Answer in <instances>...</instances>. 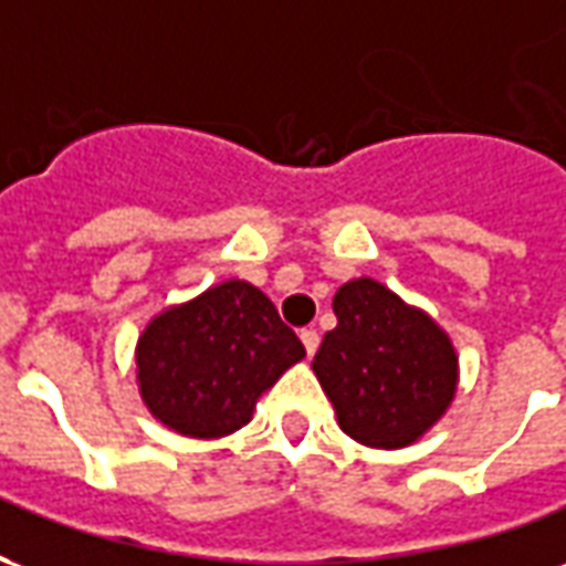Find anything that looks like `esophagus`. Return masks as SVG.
<instances>
[{"instance_id": "34e87169", "label": "esophagus", "mask_w": 566, "mask_h": 566, "mask_svg": "<svg viewBox=\"0 0 566 566\" xmlns=\"http://www.w3.org/2000/svg\"><path fill=\"white\" fill-rule=\"evenodd\" d=\"M300 339H303V348H306V355H315V352H318V343H321L318 331L306 327V331H300Z\"/></svg>"}]
</instances>
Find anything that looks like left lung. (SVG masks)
<instances>
[{"instance_id": "obj_1", "label": "left lung", "mask_w": 566, "mask_h": 566, "mask_svg": "<svg viewBox=\"0 0 566 566\" xmlns=\"http://www.w3.org/2000/svg\"><path fill=\"white\" fill-rule=\"evenodd\" d=\"M336 327L324 333L312 369L345 433L373 449H403L424 437L458 388L449 336L424 312L373 279L333 296Z\"/></svg>"}]
</instances>
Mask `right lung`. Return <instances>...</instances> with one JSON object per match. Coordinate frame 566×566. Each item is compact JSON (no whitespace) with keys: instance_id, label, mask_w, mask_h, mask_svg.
I'll list each match as a JSON object with an SVG mask.
<instances>
[{"instance_id":"right-lung-1","label":"right lung","mask_w":566,"mask_h":566,"mask_svg":"<svg viewBox=\"0 0 566 566\" xmlns=\"http://www.w3.org/2000/svg\"><path fill=\"white\" fill-rule=\"evenodd\" d=\"M306 357L266 294L223 282L166 308L139 336L142 400L185 437L214 439L251 421L254 403Z\"/></svg>"}]
</instances>
